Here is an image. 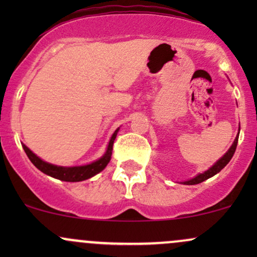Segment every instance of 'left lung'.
Returning a JSON list of instances; mask_svg holds the SVG:
<instances>
[{
	"label": "left lung",
	"mask_w": 257,
	"mask_h": 257,
	"mask_svg": "<svg viewBox=\"0 0 257 257\" xmlns=\"http://www.w3.org/2000/svg\"><path fill=\"white\" fill-rule=\"evenodd\" d=\"M239 131H240V125H239V129H238V135H239ZM238 135L235 137L234 141H233L232 146L229 147L228 151H227L225 155L221 157L219 161L216 162V163H214L213 166L209 168L208 170H205V172L198 174V175H196L194 178L187 180V181H182L181 184L184 185H197V184H200V182L205 181V180H208L209 178H213L214 175H216L217 173H220L221 170L225 168L227 164H228V162L231 161V158L233 157V155H234L235 152V149H237V144H238Z\"/></svg>",
	"instance_id": "obj_1"
}]
</instances>
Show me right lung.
<instances>
[{"instance_id":"right-lung-1","label":"right lung","mask_w":257,"mask_h":257,"mask_svg":"<svg viewBox=\"0 0 257 257\" xmlns=\"http://www.w3.org/2000/svg\"><path fill=\"white\" fill-rule=\"evenodd\" d=\"M119 128H117L114 131L113 134L108 141L107 149L104 155L101 156L96 161L91 162L89 164H84V166H76V167H61V166H55V164L48 163V162L41 159L38 156L35 155L34 152L29 149L28 146L23 144V149L26 155H28L29 159L31 161V163L37 168L38 170L46 174V175L52 176V178L61 180V181H67V182H78L83 181V180L93 178L94 175L99 174L100 172L105 169L106 166L108 164V162L111 161L112 156V147H113L114 139L117 137V133H118Z\"/></svg>"}]
</instances>
